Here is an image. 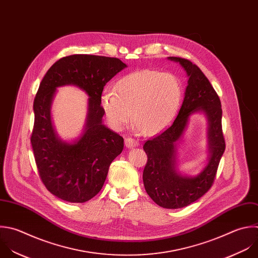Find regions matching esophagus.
<instances>
[{
  "instance_id": "obj_1",
  "label": "esophagus",
  "mask_w": 258,
  "mask_h": 258,
  "mask_svg": "<svg viewBox=\"0 0 258 258\" xmlns=\"http://www.w3.org/2000/svg\"><path fill=\"white\" fill-rule=\"evenodd\" d=\"M124 144H125V147L128 148V149H133V148L139 146V142L134 140V139H132V138H126L124 140Z\"/></svg>"
}]
</instances>
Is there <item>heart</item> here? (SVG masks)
I'll use <instances>...</instances> for the list:
<instances>
[{"label":"heart","mask_w":258,"mask_h":258,"mask_svg":"<svg viewBox=\"0 0 258 258\" xmlns=\"http://www.w3.org/2000/svg\"><path fill=\"white\" fill-rule=\"evenodd\" d=\"M101 96L108 124L121 131L133 118L146 135L165 130L174 119L181 101L182 87L177 77L154 70H141L123 76Z\"/></svg>","instance_id":"obj_1"}]
</instances>
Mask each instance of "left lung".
<instances>
[{
	"label": "left lung",
	"mask_w": 258,
	"mask_h": 258,
	"mask_svg": "<svg viewBox=\"0 0 258 258\" xmlns=\"http://www.w3.org/2000/svg\"><path fill=\"white\" fill-rule=\"evenodd\" d=\"M178 62L188 77L184 99L177 117L162 134L147 141L144 150L148 162L143 181L149 197L165 209H181L202 198L213 185L225 151L222 132L221 101L208 78L190 60L169 56ZM202 113L208 122V163L196 177L181 174L177 168V148L190 116Z\"/></svg>",
	"instance_id": "obj_1"
}]
</instances>
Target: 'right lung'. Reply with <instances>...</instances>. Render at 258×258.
Instances as JSON below:
<instances>
[{"label": "right lung", "mask_w": 258, "mask_h": 258, "mask_svg": "<svg viewBox=\"0 0 258 258\" xmlns=\"http://www.w3.org/2000/svg\"><path fill=\"white\" fill-rule=\"evenodd\" d=\"M127 66L119 58L73 54L55 61L43 77L33 103L31 145L41 181L56 198L85 203L102 188L111 162L122 152L123 139L103 124L104 86ZM75 85L89 95L82 133L64 141L56 134L51 105L56 89Z\"/></svg>", "instance_id": "obj_1"}]
</instances>
